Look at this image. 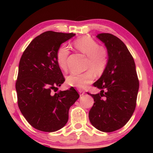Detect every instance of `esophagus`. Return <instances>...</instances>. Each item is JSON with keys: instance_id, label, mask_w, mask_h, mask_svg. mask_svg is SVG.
I'll return each mask as SVG.
<instances>
[{"instance_id": "obj_1", "label": "esophagus", "mask_w": 153, "mask_h": 153, "mask_svg": "<svg viewBox=\"0 0 153 153\" xmlns=\"http://www.w3.org/2000/svg\"><path fill=\"white\" fill-rule=\"evenodd\" d=\"M79 95H80V96H83L85 94V91H81V90H79Z\"/></svg>"}]
</instances>
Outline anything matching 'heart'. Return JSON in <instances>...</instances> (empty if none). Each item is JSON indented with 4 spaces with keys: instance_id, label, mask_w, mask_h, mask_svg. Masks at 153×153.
<instances>
[{
    "instance_id": "obj_1",
    "label": "heart",
    "mask_w": 153,
    "mask_h": 153,
    "mask_svg": "<svg viewBox=\"0 0 153 153\" xmlns=\"http://www.w3.org/2000/svg\"><path fill=\"white\" fill-rule=\"evenodd\" d=\"M73 47L81 53L87 56L85 69L87 71L81 74L72 73L67 76L66 81L69 85L82 89L93 82L95 74L102 75L108 64V51L103 45H99L93 37H81L73 42ZM70 54L68 48L62 45L56 51V61L59 68L66 70L68 68V58Z\"/></svg>"
}]
</instances>
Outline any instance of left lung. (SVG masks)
I'll list each match as a JSON object with an SVG mask.
<instances>
[{
    "mask_svg": "<svg viewBox=\"0 0 153 153\" xmlns=\"http://www.w3.org/2000/svg\"><path fill=\"white\" fill-rule=\"evenodd\" d=\"M108 51V64L93 83L100 93L88 94L94 99L89 120L98 130L111 132L123 127L132 116L137 104L139 81L135 62L126 45L110 33L97 35Z\"/></svg>",
    "mask_w": 153,
    "mask_h": 153,
    "instance_id": "8db88e82",
    "label": "left lung"
}]
</instances>
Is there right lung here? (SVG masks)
<instances>
[{
  "mask_svg": "<svg viewBox=\"0 0 153 153\" xmlns=\"http://www.w3.org/2000/svg\"><path fill=\"white\" fill-rule=\"evenodd\" d=\"M74 33L47 31L33 39L19 65L16 91L19 108L29 124L52 132L68 120L69 109L79 97L73 87L57 93L65 78L56 61V51Z\"/></svg>",
  "mask_w": 153,
  "mask_h": 153,
  "instance_id": "right-lung-1",
  "label": "right lung"
}]
</instances>
